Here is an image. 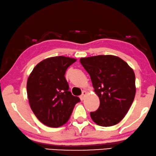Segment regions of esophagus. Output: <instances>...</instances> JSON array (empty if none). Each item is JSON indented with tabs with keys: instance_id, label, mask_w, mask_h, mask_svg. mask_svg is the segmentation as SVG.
I'll use <instances>...</instances> for the list:
<instances>
[{
	"instance_id": "34e87169",
	"label": "esophagus",
	"mask_w": 156,
	"mask_h": 156,
	"mask_svg": "<svg viewBox=\"0 0 156 156\" xmlns=\"http://www.w3.org/2000/svg\"><path fill=\"white\" fill-rule=\"evenodd\" d=\"M87 94V92L86 91H83V92H82V94L80 95V99L81 100H83V99H85V95Z\"/></svg>"
}]
</instances>
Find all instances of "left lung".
I'll list each match as a JSON object with an SVG mask.
<instances>
[{
	"instance_id": "8db88e82",
	"label": "left lung",
	"mask_w": 156,
	"mask_h": 156,
	"mask_svg": "<svg viewBox=\"0 0 156 156\" xmlns=\"http://www.w3.org/2000/svg\"><path fill=\"white\" fill-rule=\"evenodd\" d=\"M80 62L90 74L100 101L98 109L90 112L92 120L102 127L116 125L128 112L135 97L133 70L113 55L81 58Z\"/></svg>"
}]
</instances>
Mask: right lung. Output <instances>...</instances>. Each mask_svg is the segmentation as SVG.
I'll return each instance as SVG.
<instances>
[{
	"instance_id": "add662e5",
	"label": "right lung",
	"mask_w": 156,
	"mask_h": 156,
	"mask_svg": "<svg viewBox=\"0 0 156 156\" xmlns=\"http://www.w3.org/2000/svg\"><path fill=\"white\" fill-rule=\"evenodd\" d=\"M76 61L63 56L48 58L34 67L28 78L27 90L31 110L48 127L65 124L74 106L80 101L69 91L64 76L66 69Z\"/></svg>"
}]
</instances>
